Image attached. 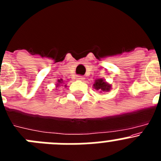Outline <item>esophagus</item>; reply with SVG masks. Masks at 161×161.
I'll return each mask as SVG.
<instances>
[{"mask_svg": "<svg viewBox=\"0 0 161 161\" xmlns=\"http://www.w3.org/2000/svg\"><path fill=\"white\" fill-rule=\"evenodd\" d=\"M76 79L79 80H84L85 77L83 76H76Z\"/></svg>", "mask_w": 161, "mask_h": 161, "instance_id": "34e87169", "label": "esophagus"}]
</instances>
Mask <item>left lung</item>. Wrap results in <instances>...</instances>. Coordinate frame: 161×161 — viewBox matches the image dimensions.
<instances>
[{
	"instance_id": "left-lung-1",
	"label": "left lung",
	"mask_w": 161,
	"mask_h": 161,
	"mask_svg": "<svg viewBox=\"0 0 161 161\" xmlns=\"http://www.w3.org/2000/svg\"><path fill=\"white\" fill-rule=\"evenodd\" d=\"M95 89L100 91H109L110 89V85H108L106 82H105L102 79H98L95 80V83L93 85Z\"/></svg>"
}]
</instances>
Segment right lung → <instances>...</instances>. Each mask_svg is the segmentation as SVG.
<instances>
[{
	"instance_id": "obj_1",
	"label": "right lung",
	"mask_w": 161,
	"mask_h": 161,
	"mask_svg": "<svg viewBox=\"0 0 161 161\" xmlns=\"http://www.w3.org/2000/svg\"><path fill=\"white\" fill-rule=\"evenodd\" d=\"M61 80H58V82H59V83H61ZM57 85H59V84H57Z\"/></svg>"
}]
</instances>
